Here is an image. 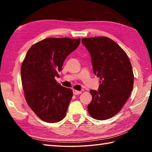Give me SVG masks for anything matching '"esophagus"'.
Returning <instances> with one entry per match:
<instances>
[{
  "label": "esophagus",
  "instance_id": "34e87169",
  "mask_svg": "<svg viewBox=\"0 0 152 152\" xmlns=\"http://www.w3.org/2000/svg\"><path fill=\"white\" fill-rule=\"evenodd\" d=\"M81 93H82V91H77V90H76V89H73V94H74V95H77L81 94Z\"/></svg>",
  "mask_w": 152,
  "mask_h": 152
}]
</instances>
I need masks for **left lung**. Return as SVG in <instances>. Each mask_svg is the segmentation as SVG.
Wrapping results in <instances>:
<instances>
[{
  "instance_id": "8db88e82",
  "label": "left lung",
  "mask_w": 152,
  "mask_h": 152,
  "mask_svg": "<svg viewBox=\"0 0 152 152\" xmlns=\"http://www.w3.org/2000/svg\"><path fill=\"white\" fill-rule=\"evenodd\" d=\"M82 42L89 51L93 72L101 83L99 91H90L89 114L105 120L117 114L129 97L134 83L133 68L127 53L110 38H83Z\"/></svg>"
}]
</instances>
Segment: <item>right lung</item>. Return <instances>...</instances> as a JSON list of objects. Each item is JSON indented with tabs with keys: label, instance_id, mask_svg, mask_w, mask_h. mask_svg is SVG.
I'll return each instance as SVG.
<instances>
[{
	"label": "right lung",
	"instance_id": "1",
	"mask_svg": "<svg viewBox=\"0 0 152 152\" xmlns=\"http://www.w3.org/2000/svg\"><path fill=\"white\" fill-rule=\"evenodd\" d=\"M80 38H48L33 45L21 67L23 89L28 106L38 118L56 123L65 117L73 95L55 79L66 57L78 47Z\"/></svg>",
	"mask_w": 152,
	"mask_h": 152
}]
</instances>
